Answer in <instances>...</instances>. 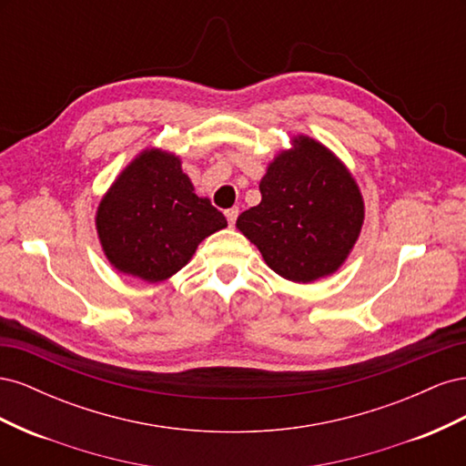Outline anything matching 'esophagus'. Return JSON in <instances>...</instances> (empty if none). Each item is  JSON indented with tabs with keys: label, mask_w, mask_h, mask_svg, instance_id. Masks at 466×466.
<instances>
[{
	"label": "esophagus",
	"mask_w": 466,
	"mask_h": 466,
	"mask_svg": "<svg viewBox=\"0 0 466 466\" xmlns=\"http://www.w3.org/2000/svg\"><path fill=\"white\" fill-rule=\"evenodd\" d=\"M225 218H228L229 225H235V221L238 218V208H229L228 211H225Z\"/></svg>",
	"instance_id": "obj_1"
}]
</instances>
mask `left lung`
Returning <instances> with one entry per match:
<instances>
[{
	"instance_id": "left-lung-1",
	"label": "left lung",
	"mask_w": 466,
	"mask_h": 466,
	"mask_svg": "<svg viewBox=\"0 0 466 466\" xmlns=\"http://www.w3.org/2000/svg\"><path fill=\"white\" fill-rule=\"evenodd\" d=\"M260 180L262 200L237 218V229L281 278L309 284L336 272L354 248L363 198L336 155L299 136Z\"/></svg>"
}]
</instances>
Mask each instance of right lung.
I'll return each instance as SVG.
<instances>
[{
	"mask_svg": "<svg viewBox=\"0 0 466 466\" xmlns=\"http://www.w3.org/2000/svg\"><path fill=\"white\" fill-rule=\"evenodd\" d=\"M228 219L194 194L180 159L147 149L124 168L96 209V233L116 270L149 284L177 274Z\"/></svg>",
	"mask_w": 466,
	"mask_h": 466,
	"instance_id": "right-lung-1",
	"label": "right lung"
}]
</instances>
